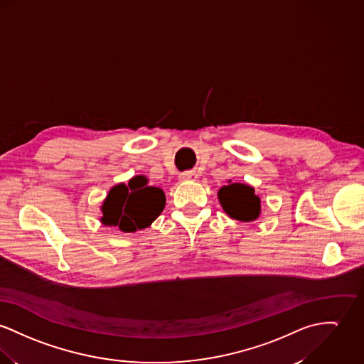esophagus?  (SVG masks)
<instances>
[{
	"label": "esophagus",
	"instance_id": "34e87169",
	"mask_svg": "<svg viewBox=\"0 0 364 364\" xmlns=\"http://www.w3.org/2000/svg\"><path fill=\"white\" fill-rule=\"evenodd\" d=\"M178 177H180L181 181H194V180H196V173L193 170H187V171L180 173Z\"/></svg>",
	"mask_w": 364,
	"mask_h": 364
}]
</instances>
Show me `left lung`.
<instances>
[{
  "label": "left lung",
  "instance_id": "1",
  "mask_svg": "<svg viewBox=\"0 0 364 364\" xmlns=\"http://www.w3.org/2000/svg\"><path fill=\"white\" fill-rule=\"evenodd\" d=\"M219 200L230 218L241 222L255 220L260 213V199L255 196V190L245 184L232 183L220 188Z\"/></svg>",
  "mask_w": 364,
  "mask_h": 364
}]
</instances>
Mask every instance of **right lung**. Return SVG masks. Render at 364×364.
Listing matches in <instances>:
<instances>
[{
  "label": "right lung",
  "instance_id": "1",
  "mask_svg": "<svg viewBox=\"0 0 364 364\" xmlns=\"http://www.w3.org/2000/svg\"><path fill=\"white\" fill-rule=\"evenodd\" d=\"M166 198L161 188L146 186V178L137 176L129 186L113 187L102 206L105 225L133 232L148 227L164 210Z\"/></svg>",
  "mask_w": 364,
  "mask_h": 364
}]
</instances>
